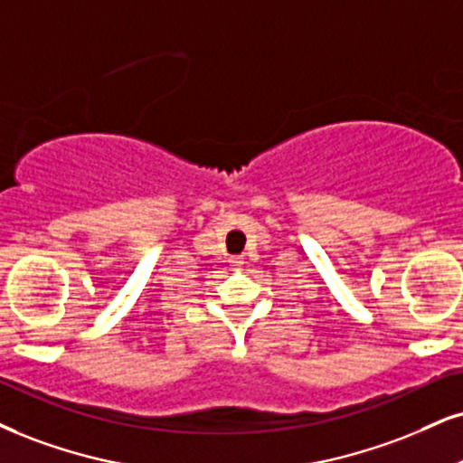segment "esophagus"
<instances>
[{"mask_svg":"<svg viewBox=\"0 0 463 463\" xmlns=\"http://www.w3.org/2000/svg\"><path fill=\"white\" fill-rule=\"evenodd\" d=\"M242 264H244L242 255H233V258H230V266H232V268H241Z\"/></svg>","mask_w":463,"mask_h":463,"instance_id":"obj_1","label":"esophagus"}]
</instances>
